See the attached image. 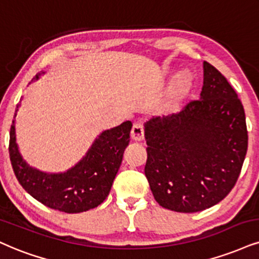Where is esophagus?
Instances as JSON below:
<instances>
[{
	"instance_id": "1",
	"label": "esophagus",
	"mask_w": 259,
	"mask_h": 259,
	"mask_svg": "<svg viewBox=\"0 0 259 259\" xmlns=\"http://www.w3.org/2000/svg\"><path fill=\"white\" fill-rule=\"evenodd\" d=\"M131 138L135 142H142L144 139V128H143L142 123H135L131 131Z\"/></svg>"
}]
</instances>
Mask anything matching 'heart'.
I'll return each mask as SVG.
<instances>
[{
    "mask_svg": "<svg viewBox=\"0 0 259 259\" xmlns=\"http://www.w3.org/2000/svg\"><path fill=\"white\" fill-rule=\"evenodd\" d=\"M190 76H188L187 73H183V74L178 76L170 94V104H180V102L184 100L185 95L187 94L188 89H190Z\"/></svg>",
    "mask_w": 259,
    "mask_h": 259,
    "instance_id": "obj_1",
    "label": "heart"
}]
</instances>
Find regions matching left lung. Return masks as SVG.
<instances>
[{
	"label": "left lung",
	"instance_id": "left-lung-1",
	"mask_svg": "<svg viewBox=\"0 0 259 259\" xmlns=\"http://www.w3.org/2000/svg\"><path fill=\"white\" fill-rule=\"evenodd\" d=\"M199 100L146 121L145 177L156 202L197 212L221 202L237 183L247 151L245 111L237 92L204 61Z\"/></svg>",
	"mask_w": 259,
	"mask_h": 259
}]
</instances>
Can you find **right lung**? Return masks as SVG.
<instances>
[{
    "label": "right lung",
    "instance_id": "obj_1",
    "mask_svg": "<svg viewBox=\"0 0 259 259\" xmlns=\"http://www.w3.org/2000/svg\"><path fill=\"white\" fill-rule=\"evenodd\" d=\"M37 74L31 81L37 80ZM19 110L17 105L14 119ZM15 121L9 133V157L18 181L28 194L50 209L67 213L88 211L108 197L130 143L131 121L103 131L86 155L63 173H44L21 157L15 136Z\"/></svg>",
    "mask_w": 259,
    "mask_h": 259
}]
</instances>
